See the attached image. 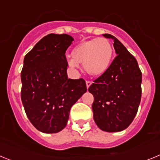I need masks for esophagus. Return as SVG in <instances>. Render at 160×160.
<instances>
[{
    "instance_id": "1",
    "label": "esophagus",
    "mask_w": 160,
    "mask_h": 160,
    "mask_svg": "<svg viewBox=\"0 0 160 160\" xmlns=\"http://www.w3.org/2000/svg\"><path fill=\"white\" fill-rule=\"evenodd\" d=\"M86 84H87V88L89 89V87H90V85H91V82L87 81V82H86Z\"/></svg>"
}]
</instances>
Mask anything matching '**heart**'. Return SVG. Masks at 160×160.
Returning <instances> with one entry per match:
<instances>
[{"label":"heart","instance_id":"1","mask_svg":"<svg viewBox=\"0 0 160 160\" xmlns=\"http://www.w3.org/2000/svg\"><path fill=\"white\" fill-rule=\"evenodd\" d=\"M114 48L107 38L83 41L73 48L68 64L78 68L82 63L85 71L93 77H99L109 70L112 62Z\"/></svg>","mask_w":160,"mask_h":160}]
</instances>
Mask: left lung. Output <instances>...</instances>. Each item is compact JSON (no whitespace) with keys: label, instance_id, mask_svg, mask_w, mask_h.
<instances>
[{"label":"left lung","instance_id":"obj_1","mask_svg":"<svg viewBox=\"0 0 160 160\" xmlns=\"http://www.w3.org/2000/svg\"><path fill=\"white\" fill-rule=\"evenodd\" d=\"M114 41L116 58L109 70L94 81L88 90L94 95V120L102 131L118 132L129 127L141 100L142 73L135 57L115 37L102 34Z\"/></svg>","mask_w":160,"mask_h":160}]
</instances>
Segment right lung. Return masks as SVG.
I'll list each match as a JSON object with an SVG mask.
<instances>
[{
    "mask_svg": "<svg viewBox=\"0 0 160 160\" xmlns=\"http://www.w3.org/2000/svg\"><path fill=\"white\" fill-rule=\"evenodd\" d=\"M73 41L68 34L44 37L25 55L21 74L22 101L31 123L46 134L67 125L72 106L87 92L82 78L67 76L66 51Z\"/></svg>",
    "mask_w": 160,
    "mask_h": 160,
    "instance_id": "add662e5",
    "label": "right lung"
}]
</instances>
